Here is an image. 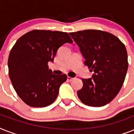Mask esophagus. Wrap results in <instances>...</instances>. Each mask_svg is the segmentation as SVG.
Segmentation results:
<instances>
[{"instance_id":"1","label":"esophagus","mask_w":134,"mask_h":134,"mask_svg":"<svg viewBox=\"0 0 134 134\" xmlns=\"http://www.w3.org/2000/svg\"><path fill=\"white\" fill-rule=\"evenodd\" d=\"M73 79H74L73 78L69 77V76H68V77H67V80L68 81H72Z\"/></svg>"}]
</instances>
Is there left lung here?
I'll list each match as a JSON object with an SVG mask.
<instances>
[{
    "label": "left lung",
    "mask_w": 134,
    "mask_h": 134,
    "mask_svg": "<svg viewBox=\"0 0 134 134\" xmlns=\"http://www.w3.org/2000/svg\"><path fill=\"white\" fill-rule=\"evenodd\" d=\"M79 46L88 69L90 79H82L83 88L77 91L86 105L99 107L110 103L120 90L128 69L127 49L117 37L107 32L85 30L70 32Z\"/></svg>",
    "instance_id": "8db88e82"
}]
</instances>
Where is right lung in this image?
<instances>
[{
	"label": "right lung",
	"mask_w": 134,
	"mask_h": 134,
	"mask_svg": "<svg viewBox=\"0 0 134 134\" xmlns=\"http://www.w3.org/2000/svg\"><path fill=\"white\" fill-rule=\"evenodd\" d=\"M73 41L67 32L34 30L20 37L8 58L9 76L16 93L28 106L45 107L56 99L67 75L48 69L58 48Z\"/></svg>",
	"instance_id": "add662e5"
}]
</instances>
